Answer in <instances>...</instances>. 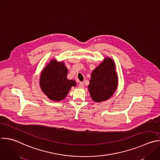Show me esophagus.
<instances>
[{"label":"esophagus","mask_w":160,"mask_h":160,"mask_svg":"<svg viewBox=\"0 0 160 160\" xmlns=\"http://www.w3.org/2000/svg\"><path fill=\"white\" fill-rule=\"evenodd\" d=\"M78 87H79V88H84V84H83V82H80V83H79V85H78Z\"/></svg>","instance_id":"1"}]
</instances>
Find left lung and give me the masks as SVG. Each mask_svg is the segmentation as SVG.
<instances>
[{
    "instance_id": "1",
    "label": "left lung",
    "mask_w": 160,
    "mask_h": 160,
    "mask_svg": "<svg viewBox=\"0 0 160 160\" xmlns=\"http://www.w3.org/2000/svg\"><path fill=\"white\" fill-rule=\"evenodd\" d=\"M116 65L110 58H106L92 72L88 86L90 96L97 102L109 99L118 87Z\"/></svg>"
}]
</instances>
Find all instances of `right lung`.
<instances>
[{"instance_id": "1", "label": "right lung", "mask_w": 160, "mask_h": 160, "mask_svg": "<svg viewBox=\"0 0 160 160\" xmlns=\"http://www.w3.org/2000/svg\"><path fill=\"white\" fill-rule=\"evenodd\" d=\"M68 69L63 62L52 60L42 70L39 84L42 91L51 100L61 101L67 95L72 86H76L73 80L67 78Z\"/></svg>"}]
</instances>
